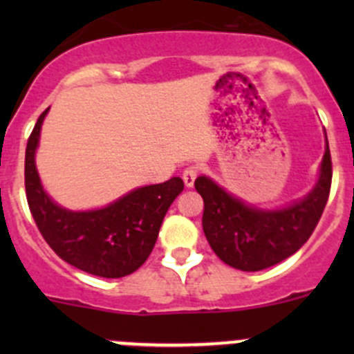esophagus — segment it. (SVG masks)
<instances>
[{"instance_id": "esophagus-1", "label": "esophagus", "mask_w": 354, "mask_h": 354, "mask_svg": "<svg viewBox=\"0 0 354 354\" xmlns=\"http://www.w3.org/2000/svg\"><path fill=\"white\" fill-rule=\"evenodd\" d=\"M198 173H200V167H198V166H188V167H185V171H183V181H185V185H187L188 188L194 187V183H195V180H197Z\"/></svg>"}]
</instances>
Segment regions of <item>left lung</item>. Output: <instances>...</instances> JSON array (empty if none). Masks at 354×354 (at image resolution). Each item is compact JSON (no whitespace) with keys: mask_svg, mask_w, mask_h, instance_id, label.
<instances>
[{"mask_svg":"<svg viewBox=\"0 0 354 354\" xmlns=\"http://www.w3.org/2000/svg\"><path fill=\"white\" fill-rule=\"evenodd\" d=\"M330 181L329 144L315 188L305 198L284 209L250 207L210 178L198 176L195 188L203 198L202 226L210 248L224 263L245 272H255L283 262L312 236L326 209Z\"/></svg>","mask_w":354,"mask_h":354,"instance_id":"1","label":"left lung"}]
</instances>
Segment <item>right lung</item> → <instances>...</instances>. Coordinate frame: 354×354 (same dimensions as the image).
I'll return each instance as SVG.
<instances>
[{
	"label": "right lung",
	"mask_w": 354,
	"mask_h": 354,
	"mask_svg": "<svg viewBox=\"0 0 354 354\" xmlns=\"http://www.w3.org/2000/svg\"><path fill=\"white\" fill-rule=\"evenodd\" d=\"M48 111L39 116L25 151V194L42 238L59 259L92 276L114 279L135 272L151 255L167 209L183 192V180L171 178L137 188L104 209L73 212L56 205L35 169V149Z\"/></svg>",
	"instance_id": "right-lung-1"
}]
</instances>
